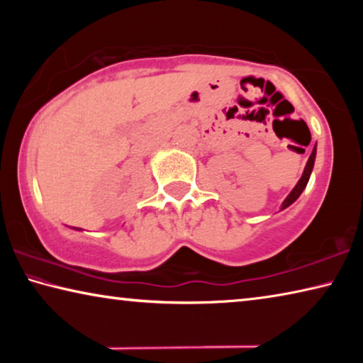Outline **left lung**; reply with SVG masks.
I'll list each match as a JSON object with an SVG mask.
<instances>
[{
	"mask_svg": "<svg viewBox=\"0 0 363 363\" xmlns=\"http://www.w3.org/2000/svg\"><path fill=\"white\" fill-rule=\"evenodd\" d=\"M315 153H317V149L314 147V149H312V153H311L309 160H307V163H306V168H304V173H303V176H301V179L298 181L296 186H294V189L291 190L290 195L286 196L284 203H281V210H285L286 206H290V205L293 203V201H296V200H298V196H299L301 194H303V190L306 189L307 182H309V177H311V173H312V168H314Z\"/></svg>",
	"mask_w": 363,
	"mask_h": 363,
	"instance_id": "obj_1",
	"label": "left lung"
}]
</instances>
